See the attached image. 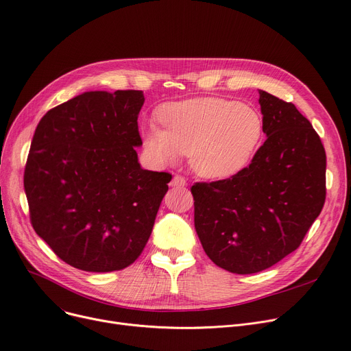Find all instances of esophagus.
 <instances>
[{
    "instance_id": "esophagus-1",
    "label": "esophagus",
    "mask_w": 351,
    "mask_h": 351,
    "mask_svg": "<svg viewBox=\"0 0 351 351\" xmlns=\"http://www.w3.org/2000/svg\"><path fill=\"white\" fill-rule=\"evenodd\" d=\"M186 185V179L180 176V175H175L173 179L171 180V186L173 188H180V186H185Z\"/></svg>"
}]
</instances>
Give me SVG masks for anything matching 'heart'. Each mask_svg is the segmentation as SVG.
<instances>
[{"instance_id":"heart-1","label":"heart","mask_w":351,"mask_h":351,"mask_svg":"<svg viewBox=\"0 0 351 351\" xmlns=\"http://www.w3.org/2000/svg\"><path fill=\"white\" fill-rule=\"evenodd\" d=\"M159 118L165 128L152 122L143 126L147 155L160 163L191 156L193 171L206 179H226L241 172L265 132L263 118L254 108L222 98L166 104Z\"/></svg>"}]
</instances>
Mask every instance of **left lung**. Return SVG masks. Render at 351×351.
<instances>
[{"instance_id": "obj_1", "label": "left lung", "mask_w": 351, "mask_h": 351, "mask_svg": "<svg viewBox=\"0 0 351 351\" xmlns=\"http://www.w3.org/2000/svg\"><path fill=\"white\" fill-rule=\"evenodd\" d=\"M267 139L241 172L197 182L195 229L209 259L237 274L271 267L296 250L326 200L320 136L291 102L259 90Z\"/></svg>"}]
</instances>
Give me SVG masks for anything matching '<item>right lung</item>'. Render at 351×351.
<instances>
[{"label": "right lung", "instance_id": "add662e5", "mask_svg": "<svg viewBox=\"0 0 351 351\" xmlns=\"http://www.w3.org/2000/svg\"><path fill=\"white\" fill-rule=\"evenodd\" d=\"M143 92L90 90L49 109L31 142L24 188L34 230L85 271L132 265L172 175L142 169Z\"/></svg>", "mask_w": 351, "mask_h": 351}]
</instances>
